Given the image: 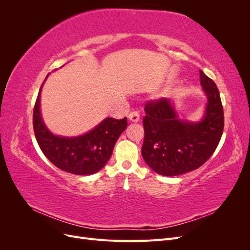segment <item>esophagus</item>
Masks as SVG:
<instances>
[{
    "label": "esophagus",
    "mask_w": 250,
    "mask_h": 250,
    "mask_svg": "<svg viewBox=\"0 0 250 250\" xmlns=\"http://www.w3.org/2000/svg\"><path fill=\"white\" fill-rule=\"evenodd\" d=\"M128 119H129V121H130V122H132V123L139 122V120H140L139 112L135 111V110L131 111V112L129 113V116H128Z\"/></svg>",
    "instance_id": "34e87169"
}]
</instances>
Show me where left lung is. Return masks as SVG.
Listing matches in <instances>:
<instances>
[{"mask_svg": "<svg viewBox=\"0 0 250 250\" xmlns=\"http://www.w3.org/2000/svg\"><path fill=\"white\" fill-rule=\"evenodd\" d=\"M200 83L208 97L206 112L199 122L178 119L170 99L160 98L145 105L144 161L164 176H177L198 169L213 155L221 140L224 113L216 83L201 70Z\"/></svg>", "mask_w": 250, "mask_h": 250, "instance_id": "8db88e82", "label": "left lung"}]
</instances>
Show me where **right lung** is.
I'll return each instance as SVG.
<instances>
[{"mask_svg": "<svg viewBox=\"0 0 250 250\" xmlns=\"http://www.w3.org/2000/svg\"><path fill=\"white\" fill-rule=\"evenodd\" d=\"M42 84L33 109V129L42 153L60 170L76 175H89L100 171L108 162L117 140L127 127V118H106L93 130L80 137L54 135L44 125L41 116Z\"/></svg>", "mask_w": 250, "mask_h": 250, "instance_id": "obj_1", "label": "right lung"}]
</instances>
